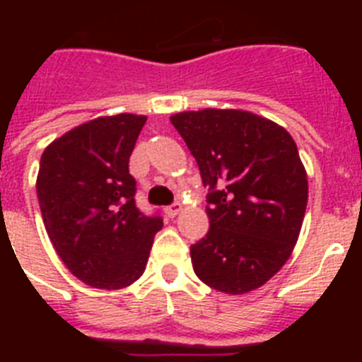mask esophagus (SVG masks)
Wrapping results in <instances>:
<instances>
[{
    "instance_id": "34e87169",
    "label": "esophagus",
    "mask_w": 362,
    "mask_h": 362,
    "mask_svg": "<svg viewBox=\"0 0 362 362\" xmlns=\"http://www.w3.org/2000/svg\"><path fill=\"white\" fill-rule=\"evenodd\" d=\"M181 209H183V206H181V203H179V201H175V203H172L170 206H166L165 212L168 217H175L179 212H181Z\"/></svg>"
}]
</instances>
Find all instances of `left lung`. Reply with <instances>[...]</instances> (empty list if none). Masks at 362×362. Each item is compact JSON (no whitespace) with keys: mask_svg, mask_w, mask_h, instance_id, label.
I'll return each mask as SVG.
<instances>
[{"mask_svg":"<svg viewBox=\"0 0 362 362\" xmlns=\"http://www.w3.org/2000/svg\"><path fill=\"white\" fill-rule=\"evenodd\" d=\"M196 158L210 230L190 246L196 276L241 296L288 261L299 238L308 179L283 127L246 110L179 112L170 117Z\"/></svg>","mask_w":362,"mask_h":362,"instance_id":"1","label":"left lung"}]
</instances>
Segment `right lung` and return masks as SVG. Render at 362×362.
Listing matches in <instances>:
<instances>
[{
	"mask_svg": "<svg viewBox=\"0 0 362 362\" xmlns=\"http://www.w3.org/2000/svg\"><path fill=\"white\" fill-rule=\"evenodd\" d=\"M145 116L117 114L83 123L45 148L36 190L50 241L88 286L119 290L143 276L159 216L136 206L129 159Z\"/></svg>",
	"mask_w": 362,
	"mask_h": 362,
	"instance_id": "add662e5",
	"label": "right lung"
}]
</instances>
